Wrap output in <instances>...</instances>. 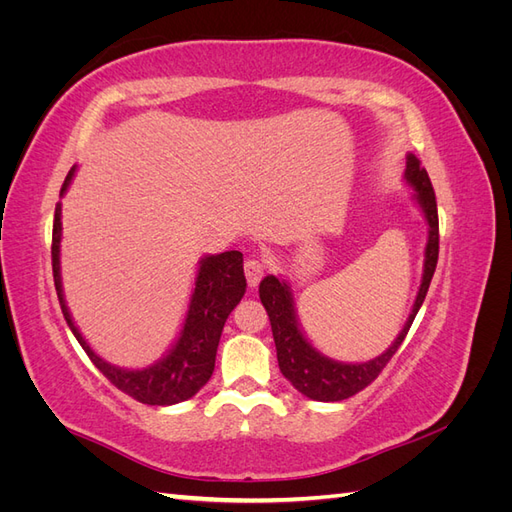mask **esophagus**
<instances>
[{"instance_id":"esophagus-1","label":"esophagus","mask_w":512,"mask_h":512,"mask_svg":"<svg viewBox=\"0 0 512 512\" xmlns=\"http://www.w3.org/2000/svg\"><path fill=\"white\" fill-rule=\"evenodd\" d=\"M243 271H245L247 284L258 286L260 280H262V275H265V271H267V267H265V262L258 260V258H247L245 265H243Z\"/></svg>"}]
</instances>
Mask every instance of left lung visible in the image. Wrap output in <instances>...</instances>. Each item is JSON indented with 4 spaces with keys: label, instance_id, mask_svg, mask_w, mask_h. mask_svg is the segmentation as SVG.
I'll use <instances>...</instances> for the list:
<instances>
[{
    "label": "left lung",
    "instance_id": "8db88e82",
    "mask_svg": "<svg viewBox=\"0 0 512 512\" xmlns=\"http://www.w3.org/2000/svg\"><path fill=\"white\" fill-rule=\"evenodd\" d=\"M406 179L414 185L416 200L421 205L425 220L429 224V239L425 247V269H423V282L418 288L416 301L412 307V314L406 322L404 331L393 342V346L384 354L376 356L374 361L367 363H337L322 356L312 344L303 337L297 318H294V307L288 286L277 280L275 275H267L265 280L260 282V301L265 305L269 320H271V331L275 339V350H277V363L284 378L290 380V384L303 393L309 399L316 401H342L359 391L365 386L374 382L380 371L393 359V354L404 344V339L412 327V322L421 309L425 294L429 290L433 271L438 265V252H440V228H438V205H436V192H433V185L429 181L427 170L421 166L412 153L406 162Z\"/></svg>",
    "mask_w": 512,
    "mask_h": 512
}]
</instances>
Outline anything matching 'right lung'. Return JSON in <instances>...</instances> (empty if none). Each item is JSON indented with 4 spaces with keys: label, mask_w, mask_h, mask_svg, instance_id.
<instances>
[{
    "label": "right lung",
    "mask_w": 512,
    "mask_h": 512,
    "mask_svg": "<svg viewBox=\"0 0 512 512\" xmlns=\"http://www.w3.org/2000/svg\"><path fill=\"white\" fill-rule=\"evenodd\" d=\"M74 168L68 173L61 194L68 190L72 181ZM59 241H61V207H55L53 220V280L61 312L72 329L74 337L87 352L108 382L115 384L121 393L141 401L147 406H173L179 401L190 399L209 382L215 367V352H218L220 335L224 322L232 309L243 299L245 294V275H243V254L241 252H224L218 256H207L200 260V269L196 277V288L190 301L188 318L181 329V335L166 359L151 365L147 369H119L111 363L102 361L100 356L87 346L79 329L74 327L72 316L61 292V275H59Z\"/></svg>",
    "instance_id": "1"
}]
</instances>
